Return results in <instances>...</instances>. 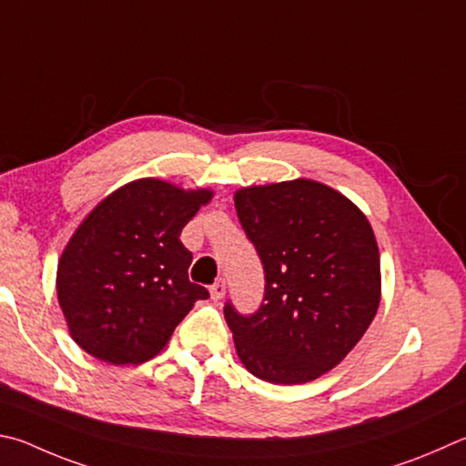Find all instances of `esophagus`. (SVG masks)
I'll return each mask as SVG.
<instances>
[{
  "label": "esophagus",
  "instance_id": "esophagus-1",
  "mask_svg": "<svg viewBox=\"0 0 466 466\" xmlns=\"http://www.w3.org/2000/svg\"><path fill=\"white\" fill-rule=\"evenodd\" d=\"M209 295H211V299H214V301L224 298V295H226V281H224V279H218V281L209 287Z\"/></svg>",
  "mask_w": 466,
  "mask_h": 466
}]
</instances>
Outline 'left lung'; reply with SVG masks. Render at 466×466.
Listing matches in <instances>:
<instances>
[{
    "label": "left lung",
    "mask_w": 466,
    "mask_h": 466,
    "mask_svg": "<svg viewBox=\"0 0 466 466\" xmlns=\"http://www.w3.org/2000/svg\"><path fill=\"white\" fill-rule=\"evenodd\" d=\"M234 206L265 267L257 314L224 308L236 354L268 383H309L340 365L377 314L373 228L349 198L314 179L242 187Z\"/></svg>",
    "instance_id": "8db88e82"
}]
</instances>
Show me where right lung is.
Listing matches in <instances>:
<instances>
[{
    "label": "right lung",
    "instance_id": "obj_1",
    "mask_svg": "<svg viewBox=\"0 0 466 466\" xmlns=\"http://www.w3.org/2000/svg\"><path fill=\"white\" fill-rule=\"evenodd\" d=\"M214 198L155 177L122 185L93 208L66 242L56 295L66 328L91 357L140 365L165 349L206 287L189 281L185 224Z\"/></svg>",
    "mask_w": 466,
    "mask_h": 466
}]
</instances>
